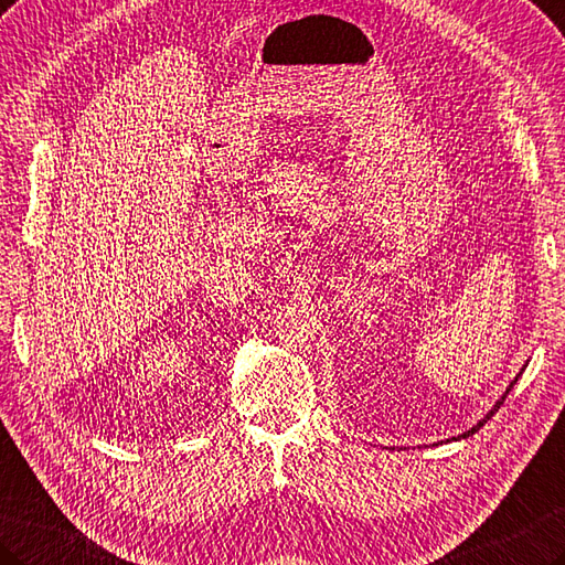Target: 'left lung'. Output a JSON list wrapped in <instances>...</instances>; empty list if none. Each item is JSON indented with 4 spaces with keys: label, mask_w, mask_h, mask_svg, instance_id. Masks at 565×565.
Masks as SVG:
<instances>
[{
    "label": "left lung",
    "mask_w": 565,
    "mask_h": 565,
    "mask_svg": "<svg viewBox=\"0 0 565 565\" xmlns=\"http://www.w3.org/2000/svg\"><path fill=\"white\" fill-rule=\"evenodd\" d=\"M514 382H516V380H514ZM514 382H512V384H514ZM507 394H510V390H507V392H504V396H507ZM504 396H502V399H500V402H497V404H494V408H492V412H490L488 416H484V418H482V422H480L478 426H472L470 430H466V434H462V438H468V436H472V434H475V430H480V428H482V424H484V422H488V418H490V416H492V414L497 412V408H500V406L504 404Z\"/></svg>",
    "instance_id": "1"
}]
</instances>
